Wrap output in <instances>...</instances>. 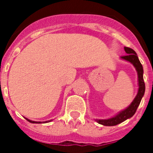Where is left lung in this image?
<instances>
[{
	"mask_svg": "<svg viewBox=\"0 0 153 153\" xmlns=\"http://www.w3.org/2000/svg\"><path fill=\"white\" fill-rule=\"evenodd\" d=\"M125 51H126L127 55H123V56H121V58L122 59L126 60V61L131 62V63L134 66V67H135L136 70H137V72L138 86H139L137 94V96L135 97V98H134V100L133 101V102L129 105V106H128L126 109H124V110L120 112V113H119L118 114H117L115 117L109 119H104V120H102V119L96 120V121H97L98 123L101 124V125H103V126H117V125H118V124L123 122V121H125L126 120H127V119L132 117L136 113V111H137V107L139 106V105H140V101L142 99V97L144 96V94H145V82H144V78H143L144 71H143L142 65H141L140 60L138 59L137 55V53L133 51V49L125 47Z\"/></svg>",
	"mask_w": 153,
	"mask_h": 153,
	"instance_id": "left-lung-1",
	"label": "left lung"
}]
</instances>
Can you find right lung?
Wrapping results in <instances>:
<instances>
[{"label": "right lung", "mask_w": 153, "mask_h": 153, "mask_svg": "<svg viewBox=\"0 0 153 153\" xmlns=\"http://www.w3.org/2000/svg\"><path fill=\"white\" fill-rule=\"evenodd\" d=\"M26 119V120H27V121H29V122H31V123H42L41 121H31V120H29V119H27V118H25ZM49 121H43V123H46V122H48Z\"/></svg>", "instance_id": "obj_1"}]
</instances>
